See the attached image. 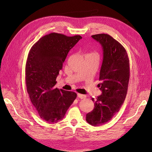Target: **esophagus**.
<instances>
[{
	"label": "esophagus",
	"instance_id": "1",
	"mask_svg": "<svg viewBox=\"0 0 152 152\" xmlns=\"http://www.w3.org/2000/svg\"><path fill=\"white\" fill-rule=\"evenodd\" d=\"M77 96H78V97H79V98H80V99H84V98H86V95L82 94H79V93L77 94Z\"/></svg>",
	"mask_w": 152,
	"mask_h": 152
}]
</instances>
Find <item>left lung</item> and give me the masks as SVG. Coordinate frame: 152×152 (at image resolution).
I'll use <instances>...</instances> for the list:
<instances>
[{"label": "left lung", "instance_id": "obj_1", "mask_svg": "<svg viewBox=\"0 0 152 152\" xmlns=\"http://www.w3.org/2000/svg\"><path fill=\"white\" fill-rule=\"evenodd\" d=\"M102 47L103 59L98 84L102 91L96 99L92 98L94 108L86 115V121L93 126L104 124L120 110L126 97L130 76L129 60L126 50L108 34L91 36Z\"/></svg>", "mask_w": 152, "mask_h": 152}]
</instances>
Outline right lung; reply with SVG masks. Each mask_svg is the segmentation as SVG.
Listing matches in <instances>:
<instances>
[{
	"label": "right lung",
	"mask_w": 152,
	"mask_h": 152,
	"mask_svg": "<svg viewBox=\"0 0 152 152\" xmlns=\"http://www.w3.org/2000/svg\"><path fill=\"white\" fill-rule=\"evenodd\" d=\"M82 39L51 33L40 38L30 50L25 67L27 92L40 118L49 124L62 120L77 94L55 88L56 77L67 54Z\"/></svg>",
	"instance_id": "obj_1"
}]
</instances>
